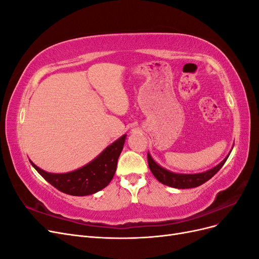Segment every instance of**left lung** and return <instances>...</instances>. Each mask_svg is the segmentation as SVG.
Returning a JSON list of instances; mask_svg holds the SVG:
<instances>
[{"label": "left lung", "instance_id": "obj_1", "mask_svg": "<svg viewBox=\"0 0 259 259\" xmlns=\"http://www.w3.org/2000/svg\"><path fill=\"white\" fill-rule=\"evenodd\" d=\"M229 154L227 155V158L219 163L217 166L211 168L209 170L204 171V173H199V174H176L171 173V171L161 167L159 164H156L151 155L148 153V164L149 168L152 171L154 177L159 180L160 183L163 185H166L173 188H178V189H188V188H194L199 187L202 184L206 183L208 179L213 177L217 171L223 167L225 162L228 159Z\"/></svg>", "mask_w": 259, "mask_h": 259}]
</instances>
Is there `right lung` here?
<instances>
[{
	"label": "right lung",
	"instance_id": "1",
	"mask_svg": "<svg viewBox=\"0 0 259 259\" xmlns=\"http://www.w3.org/2000/svg\"><path fill=\"white\" fill-rule=\"evenodd\" d=\"M125 138L126 135H123L112 145L107 147L95 160L67 174H51L30 162L37 173L59 191L70 195L83 197L100 191L111 182L116 170L117 159L121 154Z\"/></svg>",
	"mask_w": 259,
	"mask_h": 259
}]
</instances>
